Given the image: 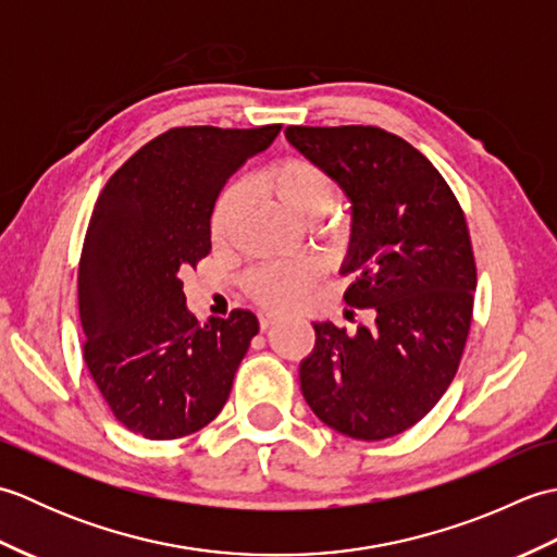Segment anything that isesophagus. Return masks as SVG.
<instances>
[{
    "label": "esophagus",
    "mask_w": 557,
    "mask_h": 557,
    "mask_svg": "<svg viewBox=\"0 0 557 557\" xmlns=\"http://www.w3.org/2000/svg\"><path fill=\"white\" fill-rule=\"evenodd\" d=\"M258 321H260V327L268 330L272 323L280 321V313H275V311H260L258 313Z\"/></svg>",
    "instance_id": "obj_1"
}]
</instances>
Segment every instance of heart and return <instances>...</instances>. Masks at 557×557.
I'll list each match as a JSON object with an SVG mask.
<instances>
[{
  "mask_svg": "<svg viewBox=\"0 0 557 557\" xmlns=\"http://www.w3.org/2000/svg\"><path fill=\"white\" fill-rule=\"evenodd\" d=\"M260 188L275 198L280 208L297 222H313L323 218L335 206V184L330 174L306 158H287L260 176ZM242 191L227 188L210 215V236L212 242L222 244L227 239L230 224L239 210ZM323 239L330 244H339L345 239V230L339 224H330L323 230ZM318 268L313 263H265L256 265L246 272L244 289L258 304L270 309H287L299 301L318 282Z\"/></svg>",
  "mask_w": 557,
  "mask_h": 557,
  "instance_id": "obj_1",
  "label": "heart"
}]
</instances>
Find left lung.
Segmentation results:
<instances>
[{
	"instance_id": "1",
	"label": "left lung",
	"mask_w": 557,
	"mask_h": 557,
	"mask_svg": "<svg viewBox=\"0 0 557 557\" xmlns=\"http://www.w3.org/2000/svg\"><path fill=\"white\" fill-rule=\"evenodd\" d=\"M285 136L351 200L345 301L375 311V325L351 335L313 323L301 393L342 435L405 433L445 395L467 345L476 263L465 212L429 158L383 128L287 126Z\"/></svg>"
}]
</instances>
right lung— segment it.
I'll use <instances>...</instances> for the list:
<instances>
[{"mask_svg": "<svg viewBox=\"0 0 557 557\" xmlns=\"http://www.w3.org/2000/svg\"><path fill=\"white\" fill-rule=\"evenodd\" d=\"M280 128H170L110 176L92 208L78 263L83 359L116 421L148 441L215 419L258 335L244 309L200 325L182 277L210 253L222 186Z\"/></svg>", "mask_w": 557, "mask_h": 557, "instance_id": "add662e5", "label": "right lung"}]
</instances>
